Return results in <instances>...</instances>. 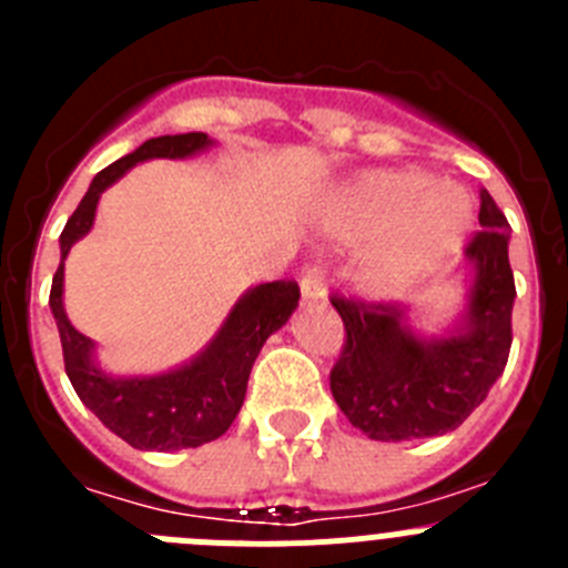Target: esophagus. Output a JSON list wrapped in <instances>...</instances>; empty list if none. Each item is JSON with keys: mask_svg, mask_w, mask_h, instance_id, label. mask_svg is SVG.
<instances>
[{"mask_svg": "<svg viewBox=\"0 0 568 568\" xmlns=\"http://www.w3.org/2000/svg\"><path fill=\"white\" fill-rule=\"evenodd\" d=\"M301 295H304V304H324L327 278H324L318 267H310L307 273L301 275Z\"/></svg>", "mask_w": 568, "mask_h": 568, "instance_id": "esophagus-1", "label": "esophagus"}]
</instances>
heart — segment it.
I'll list each match as a JSON object with an SVG mask.
<instances>
[{"label": "heart", "mask_w": 568, "mask_h": 568, "mask_svg": "<svg viewBox=\"0 0 568 568\" xmlns=\"http://www.w3.org/2000/svg\"><path fill=\"white\" fill-rule=\"evenodd\" d=\"M327 233L344 244L373 241L358 284L375 298H398L446 264L469 233V202L453 184L378 170L335 195Z\"/></svg>", "instance_id": "b5f03b06"}]
</instances>
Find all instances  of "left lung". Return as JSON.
<instances>
[{
  "mask_svg": "<svg viewBox=\"0 0 568 568\" xmlns=\"http://www.w3.org/2000/svg\"><path fill=\"white\" fill-rule=\"evenodd\" d=\"M478 222L484 230L466 244L469 304L453 333L418 335L400 304L333 298L346 338L329 373V389L366 438L395 444L453 433L504 373L515 275L509 222L486 190H480Z\"/></svg>",
  "mask_w": 568,
  "mask_h": 568,
  "instance_id": "1",
  "label": "left lung"
}]
</instances>
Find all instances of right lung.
<instances>
[{"mask_svg":"<svg viewBox=\"0 0 568 568\" xmlns=\"http://www.w3.org/2000/svg\"><path fill=\"white\" fill-rule=\"evenodd\" d=\"M210 144L213 139L207 133L148 139L142 148H135L133 153L97 173L59 235L62 261L50 287V310H53L59 338H62L64 373L90 413L97 415L110 433L128 440L133 449L175 453V449H193V446L222 438L244 404L250 369L258 358L261 346L275 329L287 324L293 310L298 307L301 290L295 281L258 284L235 301L227 321L204 346V353L179 369L144 375V378H113L102 373L93 361V341L79 333L64 315V258L70 247L93 227L99 195L110 184L119 182L133 164L148 162V159H187L199 150H207Z\"/></svg>","mask_w":568,"mask_h":568,"instance_id":"obj_1","label":"right lung"}]
</instances>
